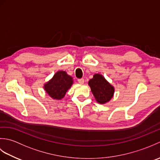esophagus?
<instances>
[{
	"label": "esophagus",
	"mask_w": 160,
	"mask_h": 160,
	"mask_svg": "<svg viewBox=\"0 0 160 160\" xmlns=\"http://www.w3.org/2000/svg\"><path fill=\"white\" fill-rule=\"evenodd\" d=\"M78 82H79L81 84H84V80L83 79V78H80V79H78Z\"/></svg>",
	"instance_id": "esophagus-1"
}]
</instances>
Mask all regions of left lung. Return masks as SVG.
<instances>
[{
	"instance_id": "left-lung-1",
	"label": "left lung",
	"mask_w": 160,
	"mask_h": 160,
	"mask_svg": "<svg viewBox=\"0 0 160 160\" xmlns=\"http://www.w3.org/2000/svg\"><path fill=\"white\" fill-rule=\"evenodd\" d=\"M89 85L98 103H107L113 96L114 87L100 74H95L92 79L89 81Z\"/></svg>"
}]
</instances>
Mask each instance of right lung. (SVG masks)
I'll return each mask as SVG.
<instances>
[{
	"label": "right lung",
	"mask_w": 160,
	"mask_h": 160,
	"mask_svg": "<svg viewBox=\"0 0 160 160\" xmlns=\"http://www.w3.org/2000/svg\"><path fill=\"white\" fill-rule=\"evenodd\" d=\"M73 83L72 77L65 71H59L54 74L49 82L45 84L44 89L46 93L54 100H61L65 96Z\"/></svg>",
	"instance_id": "obj_1"
}]
</instances>
